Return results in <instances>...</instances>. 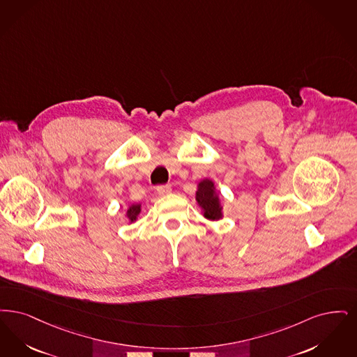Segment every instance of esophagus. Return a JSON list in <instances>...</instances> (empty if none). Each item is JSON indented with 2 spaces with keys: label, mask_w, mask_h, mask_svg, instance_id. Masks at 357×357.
I'll use <instances>...</instances> for the list:
<instances>
[{
  "label": "esophagus",
  "mask_w": 357,
  "mask_h": 357,
  "mask_svg": "<svg viewBox=\"0 0 357 357\" xmlns=\"http://www.w3.org/2000/svg\"><path fill=\"white\" fill-rule=\"evenodd\" d=\"M172 188L169 185H160L157 186V193L160 196H165L168 193H171Z\"/></svg>",
  "instance_id": "esophagus-1"
}]
</instances>
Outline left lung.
I'll list each match as a JSON object with an SVG mask.
<instances>
[{"label": "left lung", "instance_id": "1", "mask_svg": "<svg viewBox=\"0 0 357 357\" xmlns=\"http://www.w3.org/2000/svg\"><path fill=\"white\" fill-rule=\"evenodd\" d=\"M196 202L202 209V216L206 220L218 221L224 218V208L213 180L204 178L197 184Z\"/></svg>", "mask_w": 357, "mask_h": 357}]
</instances>
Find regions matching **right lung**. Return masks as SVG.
<instances>
[{
  "instance_id": "1",
  "label": "right lung",
  "mask_w": 357,
  "mask_h": 357,
  "mask_svg": "<svg viewBox=\"0 0 357 357\" xmlns=\"http://www.w3.org/2000/svg\"><path fill=\"white\" fill-rule=\"evenodd\" d=\"M141 213V204H130L128 205L126 211H125V218H128V224L136 222Z\"/></svg>"
}]
</instances>
